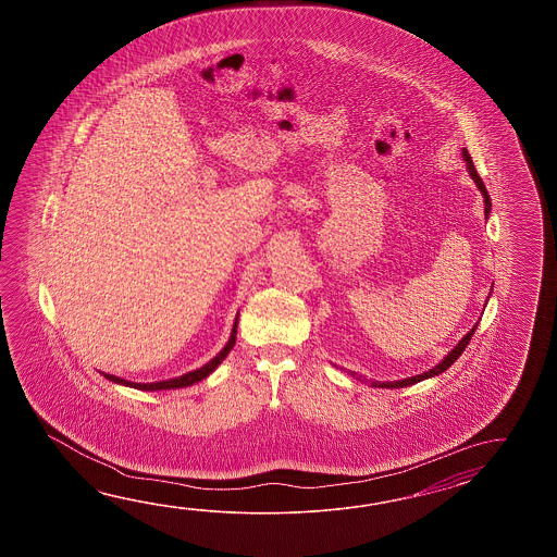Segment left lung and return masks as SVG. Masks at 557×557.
Returning <instances> with one entry per match:
<instances>
[{"mask_svg":"<svg viewBox=\"0 0 557 557\" xmlns=\"http://www.w3.org/2000/svg\"><path fill=\"white\" fill-rule=\"evenodd\" d=\"M462 157L463 161H466V166H468V173H470V177L473 178L475 187L480 189L482 197H484V214L485 219H487V216H490V211H492V201H490V195H487V189H485L484 181H482L480 175H478V171H475V166H473L472 157H470V153H468V149H462ZM490 295H492V290H490ZM487 298H490V296H487ZM485 302H487V300H485ZM475 329H478V322L473 324L472 331L468 332V334L463 336L462 341L456 344V346L451 348L450 352L444 356V360L438 362L436 367L430 368V370L422 372V374L408 376V379L391 380V382H372V386H376V388H404V386H412V384H416V382H422V380L434 379V376H438V374L446 372V370H448V368H450L451 364H454V362L460 358V355H462L463 350H466V346H468L470 341H472V334L475 332Z\"/></svg>","mask_w":557,"mask_h":557,"instance_id":"left-lung-1","label":"left lung"}]
</instances>
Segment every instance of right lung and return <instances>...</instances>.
I'll return each mask as SVG.
<instances>
[{"mask_svg":"<svg viewBox=\"0 0 557 557\" xmlns=\"http://www.w3.org/2000/svg\"><path fill=\"white\" fill-rule=\"evenodd\" d=\"M237 326H238V312L237 319L233 322V331H231V338L225 344V348L214 356L213 360H209L205 367L197 368V370H190L183 376H175V379L161 380V382H133V380L119 379L113 374H103L109 382H115V384H123V386H129V388H137V391L154 392V391H173V388H185V386H193L197 382H201L202 379H207L211 372H214V368L219 367L226 355L233 350V346L237 343Z\"/></svg>","mask_w":557,"mask_h":557,"instance_id":"obj_1","label":"right lung"}]
</instances>
